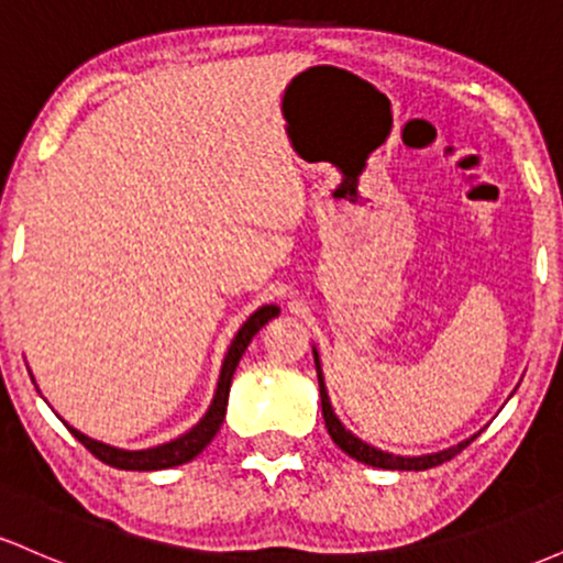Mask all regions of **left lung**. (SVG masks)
<instances>
[{
    "label": "left lung",
    "mask_w": 563,
    "mask_h": 563,
    "mask_svg": "<svg viewBox=\"0 0 563 563\" xmlns=\"http://www.w3.org/2000/svg\"><path fill=\"white\" fill-rule=\"evenodd\" d=\"M312 354H314V367H318L322 418H325V429H328V434H331L333 442L339 444V448L344 450L349 457H354V461L365 463V466H373V468H386V471H426V468L439 466V463L450 461V457H455L457 452L466 450L468 444L476 439V434H474V437L463 439V442L452 444V448H448V450L429 452V455H394V452L373 448V444L363 442V439H360L357 434H352V431H349L346 426L339 421V416L333 412L331 397H328L325 376H322V367H320V354H318V349H314V346H312Z\"/></svg>",
    "instance_id": "1"
}]
</instances>
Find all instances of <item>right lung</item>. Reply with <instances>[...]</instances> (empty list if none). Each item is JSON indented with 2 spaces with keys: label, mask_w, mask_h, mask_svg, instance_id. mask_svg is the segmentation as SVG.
Masks as SVG:
<instances>
[{
  "label": "right lung",
  "mask_w": 563,
  "mask_h": 563,
  "mask_svg": "<svg viewBox=\"0 0 563 563\" xmlns=\"http://www.w3.org/2000/svg\"><path fill=\"white\" fill-rule=\"evenodd\" d=\"M277 314H280V307H277V303H264V307L256 309V312L243 322L241 331H238L235 339H232L228 354H224L222 371H219V380H217V391H214V399H211L209 410H206V416L200 418V421L192 426L190 431H185V434L172 439V442L156 444V448H147V450H121V448H113V444L97 442V439L81 434L79 429H74V426H68L66 421L63 423L68 426L70 434L79 439L84 448L92 452L95 457H100L102 463H108V466H113V468L161 471V468L183 466V463L192 461V457L200 455V452L206 450V444L217 437L219 426H222V421H224V412H228L232 373H235L238 363H241L243 352L249 349L251 339H254V335L260 333L269 320L277 318Z\"/></svg>",
  "instance_id": "add662e5"
}]
</instances>
